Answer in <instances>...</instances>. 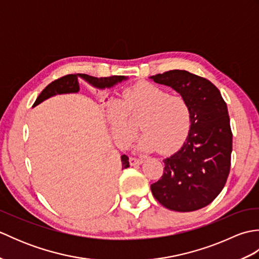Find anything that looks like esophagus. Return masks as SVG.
Instances as JSON below:
<instances>
[{"label": "esophagus", "instance_id": "34e87169", "mask_svg": "<svg viewBox=\"0 0 259 259\" xmlns=\"http://www.w3.org/2000/svg\"><path fill=\"white\" fill-rule=\"evenodd\" d=\"M129 161L131 166H137V164H141L142 163V159L139 158H135V157H130Z\"/></svg>", "mask_w": 259, "mask_h": 259}]
</instances>
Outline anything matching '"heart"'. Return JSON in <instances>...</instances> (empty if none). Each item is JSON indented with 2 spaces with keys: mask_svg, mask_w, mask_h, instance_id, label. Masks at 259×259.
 I'll use <instances>...</instances> for the list:
<instances>
[{
  "mask_svg": "<svg viewBox=\"0 0 259 259\" xmlns=\"http://www.w3.org/2000/svg\"><path fill=\"white\" fill-rule=\"evenodd\" d=\"M104 107L111 133L121 146L133 141L138 133V125L133 120L140 118L145 134L139 148L144 151L159 149L164 155L172 153L185 144L190 133L191 109L188 101L149 82L126 88L120 100L109 98Z\"/></svg>",
  "mask_w": 259,
  "mask_h": 259,
  "instance_id": "b5f03b06",
  "label": "heart"
}]
</instances>
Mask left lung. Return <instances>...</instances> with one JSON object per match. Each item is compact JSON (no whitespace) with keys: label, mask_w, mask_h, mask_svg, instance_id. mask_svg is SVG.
<instances>
[{"label":"left lung","mask_w":259,"mask_h":259,"mask_svg":"<svg viewBox=\"0 0 259 259\" xmlns=\"http://www.w3.org/2000/svg\"><path fill=\"white\" fill-rule=\"evenodd\" d=\"M171 87L191 109V128L184 146L164 159L153 197L170 210L194 211L209 205L226 184L233 150L227 104L210 81L185 70L150 76Z\"/></svg>","instance_id":"left-lung-1"}]
</instances>
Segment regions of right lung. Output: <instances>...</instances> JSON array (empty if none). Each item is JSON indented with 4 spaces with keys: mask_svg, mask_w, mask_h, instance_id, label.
<instances>
[{
    "mask_svg": "<svg viewBox=\"0 0 259 259\" xmlns=\"http://www.w3.org/2000/svg\"><path fill=\"white\" fill-rule=\"evenodd\" d=\"M82 78L85 80L88 83L91 85L98 88V89H104V88H111L114 84H117L118 82H121L123 80H126L124 75H112L107 76V78H96V76H91L83 73H76V74H68L64 75L62 78H59L51 82L50 84L46 87V89L43 90L36 100L33 104V107L40 104L42 101L47 100V99L51 98L56 95H63V93H74L80 90L78 79ZM121 162H122V169L129 167V158L125 155L121 156Z\"/></svg>",
    "mask_w": 259,
    "mask_h": 259,
    "instance_id": "right-lung-1",
    "label": "right lung"
}]
</instances>
